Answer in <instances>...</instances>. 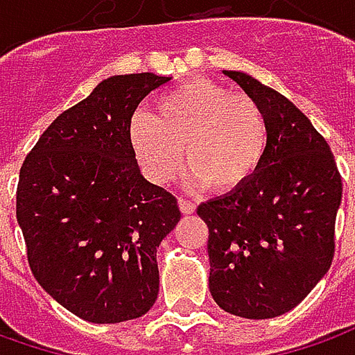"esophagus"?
Returning a JSON list of instances; mask_svg holds the SVG:
<instances>
[{
	"label": "esophagus",
	"mask_w": 355,
	"mask_h": 355,
	"mask_svg": "<svg viewBox=\"0 0 355 355\" xmlns=\"http://www.w3.org/2000/svg\"><path fill=\"white\" fill-rule=\"evenodd\" d=\"M178 205H180V211L184 213V215H193L196 213V203H191L187 199L180 198L178 199Z\"/></svg>",
	"instance_id": "esophagus-1"
}]
</instances>
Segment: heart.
I'll return each instance as SVG.
<instances>
[{
    "label": "heart",
    "instance_id": "heart-1",
    "mask_svg": "<svg viewBox=\"0 0 355 355\" xmlns=\"http://www.w3.org/2000/svg\"><path fill=\"white\" fill-rule=\"evenodd\" d=\"M130 144L154 184L178 175L185 150L191 185L229 196L247 187L263 168L268 122L251 96L193 78L159 96L152 116L132 118Z\"/></svg>",
    "mask_w": 355,
    "mask_h": 355
}]
</instances>
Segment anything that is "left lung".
<instances>
[{
	"label": "left lung",
	"mask_w": 355,
	"mask_h": 355,
	"mask_svg": "<svg viewBox=\"0 0 355 355\" xmlns=\"http://www.w3.org/2000/svg\"><path fill=\"white\" fill-rule=\"evenodd\" d=\"M225 75L263 108L268 152L247 187L198 207L209 229V291L229 314L265 320L300 304L332 265L342 175L286 96L245 73Z\"/></svg>",
	"instance_id": "8db88e82"
}]
</instances>
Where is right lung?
Returning <instances> with one entry per match:
<instances>
[{
	"instance_id": "right-lung-1",
	"label": "right lung",
	"mask_w": 355,
	"mask_h": 355,
	"mask_svg": "<svg viewBox=\"0 0 355 355\" xmlns=\"http://www.w3.org/2000/svg\"><path fill=\"white\" fill-rule=\"evenodd\" d=\"M168 80L106 78L51 122L21 166L17 223L31 272L83 320H134L156 302V249L182 213L168 189L142 178L130 122Z\"/></svg>"
}]
</instances>
